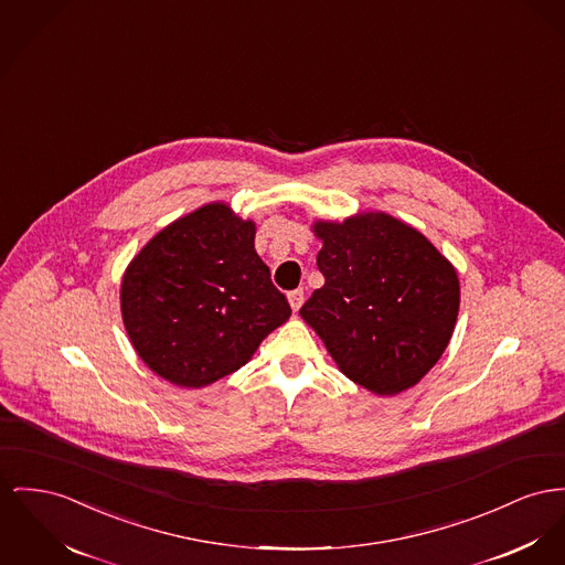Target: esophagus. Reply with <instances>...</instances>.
<instances>
[{"label": "esophagus", "mask_w": 565, "mask_h": 565, "mask_svg": "<svg viewBox=\"0 0 565 565\" xmlns=\"http://www.w3.org/2000/svg\"><path fill=\"white\" fill-rule=\"evenodd\" d=\"M289 303H291V308L294 310H300L301 303H303V289H294V291H289Z\"/></svg>", "instance_id": "esophagus-1"}]
</instances>
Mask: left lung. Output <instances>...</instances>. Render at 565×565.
Instances as JSON below:
<instances>
[{"label":"left lung","instance_id":"8db88e82","mask_svg":"<svg viewBox=\"0 0 565 565\" xmlns=\"http://www.w3.org/2000/svg\"><path fill=\"white\" fill-rule=\"evenodd\" d=\"M326 285L300 308L340 371L379 396L415 385L446 351L460 287L450 262L387 214L317 223Z\"/></svg>","mask_w":565,"mask_h":565}]
</instances>
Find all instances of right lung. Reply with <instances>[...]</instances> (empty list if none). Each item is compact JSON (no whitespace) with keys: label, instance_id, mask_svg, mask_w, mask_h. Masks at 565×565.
<instances>
[{"label":"right lung","instance_id":"add662e5","mask_svg":"<svg viewBox=\"0 0 565 565\" xmlns=\"http://www.w3.org/2000/svg\"><path fill=\"white\" fill-rule=\"evenodd\" d=\"M289 315L255 250V225L225 203L164 226L121 280L130 342L156 375L180 387L235 373Z\"/></svg>","mask_w":565,"mask_h":565}]
</instances>
